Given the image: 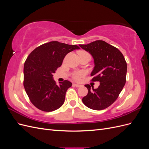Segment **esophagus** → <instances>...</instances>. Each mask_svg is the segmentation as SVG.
<instances>
[{
	"label": "esophagus",
	"instance_id": "obj_1",
	"mask_svg": "<svg viewBox=\"0 0 149 149\" xmlns=\"http://www.w3.org/2000/svg\"><path fill=\"white\" fill-rule=\"evenodd\" d=\"M73 85L74 86L77 87V88H79V87L81 86V85H80V84H73Z\"/></svg>",
	"mask_w": 149,
	"mask_h": 149
}]
</instances>
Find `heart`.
I'll use <instances>...</instances> for the list:
<instances>
[{
  "instance_id": "1",
  "label": "heart",
  "mask_w": 149,
  "mask_h": 149,
  "mask_svg": "<svg viewBox=\"0 0 149 149\" xmlns=\"http://www.w3.org/2000/svg\"><path fill=\"white\" fill-rule=\"evenodd\" d=\"M87 53V52H85L84 51H81V52H79V54H80V53ZM84 73L83 71H79L74 72V73H73V74H72V76H73V78L76 81H79L81 79V78L83 77V76H84Z\"/></svg>"
}]
</instances>
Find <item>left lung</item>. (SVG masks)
<instances>
[{
	"label": "left lung",
	"mask_w": 149,
	"mask_h": 149,
	"mask_svg": "<svg viewBox=\"0 0 149 149\" xmlns=\"http://www.w3.org/2000/svg\"><path fill=\"white\" fill-rule=\"evenodd\" d=\"M79 47L91 54L94 67L91 76L93 81H100L97 89L89 84L88 93L82 101L90 109L100 111L110 106L123 90L126 81L127 63L119 49L102 40H96Z\"/></svg>",
	"instance_id": "left-lung-1"
}]
</instances>
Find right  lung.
<instances>
[{
	"mask_svg": "<svg viewBox=\"0 0 149 149\" xmlns=\"http://www.w3.org/2000/svg\"><path fill=\"white\" fill-rule=\"evenodd\" d=\"M79 49L75 45L53 41L36 48L26 58L24 86L30 101L40 110L51 112L63 104L66 93L72 83L65 80L57 85L53 74L68 53Z\"/></svg>",
	"mask_w": 149,
	"mask_h": 149,
	"instance_id": "add662e5",
	"label": "right lung"
}]
</instances>
